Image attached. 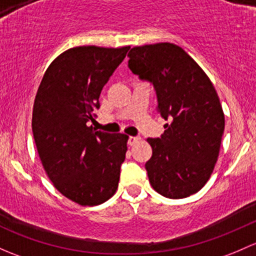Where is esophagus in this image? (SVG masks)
Here are the masks:
<instances>
[{
	"label": "esophagus",
	"instance_id": "1",
	"mask_svg": "<svg viewBox=\"0 0 256 256\" xmlns=\"http://www.w3.org/2000/svg\"><path fill=\"white\" fill-rule=\"evenodd\" d=\"M138 140H139L138 136H129L128 144H129V146H136V143H138Z\"/></svg>",
	"mask_w": 256,
	"mask_h": 256
}]
</instances>
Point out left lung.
Masks as SVG:
<instances>
[{"instance_id": "left-lung-1", "label": "left lung", "mask_w": 256, "mask_h": 256, "mask_svg": "<svg viewBox=\"0 0 256 256\" xmlns=\"http://www.w3.org/2000/svg\"><path fill=\"white\" fill-rule=\"evenodd\" d=\"M129 69L154 85L156 110L168 120L162 138H148L150 185L168 198H185L202 188L213 172L224 132V113L207 74L172 43L134 46Z\"/></svg>"}]
</instances>
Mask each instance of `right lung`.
Listing matches in <instances>:
<instances>
[{"label":"right lung","instance_id":"right-lung-1","mask_svg":"<svg viewBox=\"0 0 256 256\" xmlns=\"http://www.w3.org/2000/svg\"><path fill=\"white\" fill-rule=\"evenodd\" d=\"M130 46H75L55 58L36 91L34 142L55 188L80 206H97L116 194L128 136L88 126L100 94Z\"/></svg>","mask_w":256,"mask_h":256}]
</instances>
